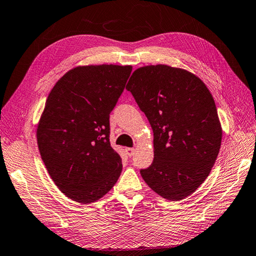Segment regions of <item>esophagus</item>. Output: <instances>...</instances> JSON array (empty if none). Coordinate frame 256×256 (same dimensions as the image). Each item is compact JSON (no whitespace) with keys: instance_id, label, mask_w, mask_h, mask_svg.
Here are the masks:
<instances>
[{"instance_id":"esophagus-1","label":"esophagus","mask_w":256,"mask_h":256,"mask_svg":"<svg viewBox=\"0 0 256 256\" xmlns=\"http://www.w3.org/2000/svg\"><path fill=\"white\" fill-rule=\"evenodd\" d=\"M124 150H126V152H127V155L129 156V157H132L134 156V148H126L124 149Z\"/></svg>"}]
</instances>
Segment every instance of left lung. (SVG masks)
Returning a JSON list of instances; mask_svg holds the SVG:
<instances>
[{
	"label": "left lung",
	"mask_w": 256,
	"mask_h": 256,
	"mask_svg": "<svg viewBox=\"0 0 256 256\" xmlns=\"http://www.w3.org/2000/svg\"><path fill=\"white\" fill-rule=\"evenodd\" d=\"M126 89L154 132V162L142 177L164 198L184 200L203 184L220 152L213 96L198 76L166 64L134 70Z\"/></svg>",
	"instance_id": "obj_1"
}]
</instances>
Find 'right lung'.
I'll return each instance as SVG.
<instances>
[{"label":"right lung","mask_w":256,"mask_h":256,"mask_svg":"<svg viewBox=\"0 0 256 256\" xmlns=\"http://www.w3.org/2000/svg\"><path fill=\"white\" fill-rule=\"evenodd\" d=\"M132 66H84L53 86L36 129L38 147L52 180L81 204L100 200L117 182L122 158L109 142V117Z\"/></svg>","instance_id":"right-lung-1"}]
</instances>
